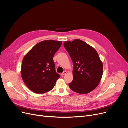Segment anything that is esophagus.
Segmentation results:
<instances>
[{"instance_id":"1","label":"esophagus","mask_w":128,"mask_h":128,"mask_svg":"<svg viewBox=\"0 0 128 128\" xmlns=\"http://www.w3.org/2000/svg\"><path fill=\"white\" fill-rule=\"evenodd\" d=\"M66 74H67V72L66 71H64L63 73H62V76H64V75H65Z\"/></svg>"}]
</instances>
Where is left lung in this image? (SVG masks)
<instances>
[{
  "label": "left lung",
  "mask_w": 128,
  "mask_h": 128,
  "mask_svg": "<svg viewBox=\"0 0 128 128\" xmlns=\"http://www.w3.org/2000/svg\"><path fill=\"white\" fill-rule=\"evenodd\" d=\"M64 46L74 64L70 88L83 94L91 92L99 84L103 72V64L97 51L80 39L65 42Z\"/></svg>",
  "instance_id": "1"
}]
</instances>
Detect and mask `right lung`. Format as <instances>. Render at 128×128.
I'll return each instance as SVG.
<instances>
[{
  "mask_svg": "<svg viewBox=\"0 0 128 128\" xmlns=\"http://www.w3.org/2000/svg\"><path fill=\"white\" fill-rule=\"evenodd\" d=\"M61 41L44 40L35 46L25 56L21 76L28 88L43 94L51 90L60 77L55 69L53 56L61 46Z\"/></svg>",
  "mask_w": 128,
  "mask_h": 128,
  "instance_id": "right-lung-1",
  "label": "right lung"
}]
</instances>
